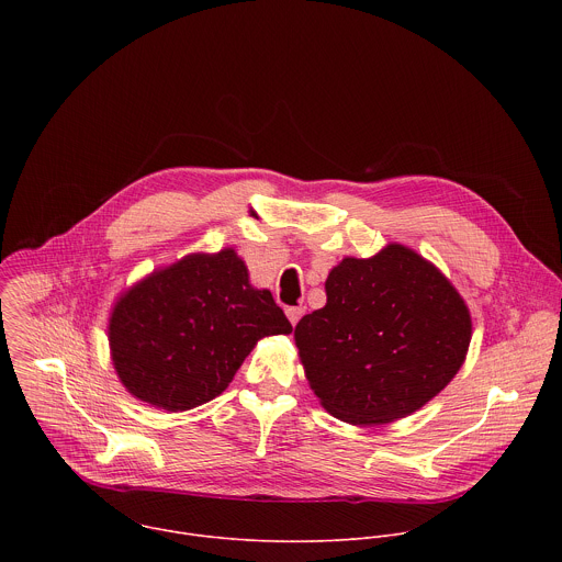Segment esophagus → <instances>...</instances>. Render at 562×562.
<instances>
[{"mask_svg":"<svg viewBox=\"0 0 562 562\" xmlns=\"http://www.w3.org/2000/svg\"><path fill=\"white\" fill-rule=\"evenodd\" d=\"M304 315V306H289L286 308V317H289V323L295 327L297 325V319Z\"/></svg>","mask_w":562,"mask_h":562,"instance_id":"34e87169","label":"esophagus"}]
</instances>
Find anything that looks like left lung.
I'll return each mask as SVG.
<instances>
[{
  "label": "left lung",
  "mask_w": 562,
  "mask_h": 562,
  "mask_svg": "<svg viewBox=\"0 0 562 562\" xmlns=\"http://www.w3.org/2000/svg\"><path fill=\"white\" fill-rule=\"evenodd\" d=\"M327 304L293 338L308 386L334 418L369 427L412 416L460 371L471 315L442 271L391 243L345 258L325 282Z\"/></svg>",
  "instance_id": "obj_1"
}]
</instances>
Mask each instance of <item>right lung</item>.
I'll return each mask as SVG.
<instances>
[{
  "label": "right lung",
  "instance_id": "right-lung-1",
  "mask_svg": "<svg viewBox=\"0 0 562 562\" xmlns=\"http://www.w3.org/2000/svg\"><path fill=\"white\" fill-rule=\"evenodd\" d=\"M291 334L269 289H256L235 249L191 254L120 293L109 347L124 389L171 414L220 395L267 336Z\"/></svg>",
  "mask_w": 562,
  "mask_h": 562
}]
</instances>
